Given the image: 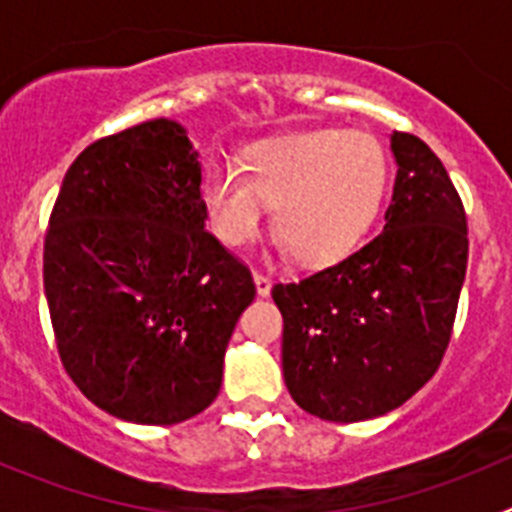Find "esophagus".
I'll use <instances>...</instances> for the list:
<instances>
[{"label":"esophagus","mask_w":512,"mask_h":512,"mask_svg":"<svg viewBox=\"0 0 512 512\" xmlns=\"http://www.w3.org/2000/svg\"><path fill=\"white\" fill-rule=\"evenodd\" d=\"M253 284H256V295L269 297V292H271V279L269 277H264V274H259V271H256V274H253Z\"/></svg>","instance_id":"1"}]
</instances>
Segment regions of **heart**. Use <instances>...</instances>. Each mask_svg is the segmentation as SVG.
Returning <instances> with one entry per match:
<instances>
[{
  "instance_id": "b5f03b06",
  "label": "heart",
  "mask_w": 512,
  "mask_h": 512,
  "mask_svg": "<svg viewBox=\"0 0 512 512\" xmlns=\"http://www.w3.org/2000/svg\"><path fill=\"white\" fill-rule=\"evenodd\" d=\"M390 161L356 130H300L243 148L241 171L212 164L202 202L212 233L241 248L256 238L271 202V230L300 266H330L364 241L382 207Z\"/></svg>"
}]
</instances>
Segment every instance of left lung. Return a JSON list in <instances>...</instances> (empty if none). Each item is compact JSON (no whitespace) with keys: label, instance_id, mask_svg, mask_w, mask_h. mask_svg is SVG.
I'll return each instance as SVG.
<instances>
[{"label":"left lung","instance_id":"8db88e82","mask_svg":"<svg viewBox=\"0 0 512 512\" xmlns=\"http://www.w3.org/2000/svg\"><path fill=\"white\" fill-rule=\"evenodd\" d=\"M395 192L384 228L336 266L274 284L292 400L333 423L379 418L436 374L467 274V215L441 158L392 133Z\"/></svg>","mask_w":512,"mask_h":512}]
</instances>
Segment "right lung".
<instances>
[{
  "label": "right lung",
  "instance_id": "1",
  "mask_svg": "<svg viewBox=\"0 0 512 512\" xmlns=\"http://www.w3.org/2000/svg\"><path fill=\"white\" fill-rule=\"evenodd\" d=\"M205 220L200 151L176 120L97 140L63 176L45 300L66 372L104 413L174 425L220 392L256 287Z\"/></svg>",
  "mask_w": 512,
  "mask_h": 512
}]
</instances>
